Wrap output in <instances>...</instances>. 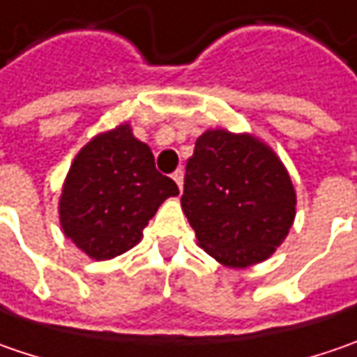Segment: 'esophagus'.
<instances>
[{
  "mask_svg": "<svg viewBox=\"0 0 357 357\" xmlns=\"http://www.w3.org/2000/svg\"><path fill=\"white\" fill-rule=\"evenodd\" d=\"M172 178H174V181L178 183L179 190H181V188H183V172H181V169H176V172L172 174Z\"/></svg>",
  "mask_w": 357,
  "mask_h": 357,
  "instance_id": "obj_1",
  "label": "esophagus"
}]
</instances>
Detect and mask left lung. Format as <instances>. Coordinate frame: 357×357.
I'll use <instances>...</instances> for the list:
<instances>
[{
	"mask_svg": "<svg viewBox=\"0 0 357 357\" xmlns=\"http://www.w3.org/2000/svg\"><path fill=\"white\" fill-rule=\"evenodd\" d=\"M296 204L286 165L254 133L218 128L197 137L181 209L215 261L236 270L266 261L287 238Z\"/></svg>",
	"mask_w": 357,
	"mask_h": 357,
	"instance_id": "left-lung-1",
	"label": "left lung"
}]
</instances>
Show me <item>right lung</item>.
Masks as SVG:
<instances>
[{
  "label": "right lung",
  "instance_id": "obj_1",
  "mask_svg": "<svg viewBox=\"0 0 357 357\" xmlns=\"http://www.w3.org/2000/svg\"><path fill=\"white\" fill-rule=\"evenodd\" d=\"M178 194L176 181L155 169L148 144L130 123H119L73 158L59 195V225L87 257L112 259L137 245L158 208Z\"/></svg>",
  "mask_w": 357,
  "mask_h": 357
}]
</instances>
